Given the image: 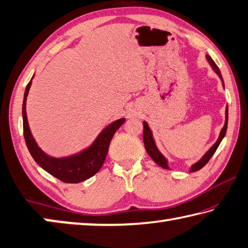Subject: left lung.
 Returning a JSON list of instances; mask_svg holds the SVG:
<instances>
[{
  "label": "left lung",
  "mask_w": 248,
  "mask_h": 248,
  "mask_svg": "<svg viewBox=\"0 0 248 248\" xmlns=\"http://www.w3.org/2000/svg\"><path fill=\"white\" fill-rule=\"evenodd\" d=\"M205 58H207L209 64L211 65L212 70L215 71V72L217 74V77L221 78L222 85H223V87H224V82H223V78H222L220 69L217 68V65L216 64V62L212 60V58L210 57L209 54H205ZM228 111H229V109H228V106H226V109H225V123H224L223 128L221 129L220 134H219V138H217V140L216 141V143L213 144L211 148H210L207 151V152L204 153L203 156L201 157L198 162H196L195 164H192L190 166L189 171H196V170H199L202 169V167L209 162V159L211 158L212 155L215 154V152H216L217 149V146L220 145L221 141L223 140V138H224L225 133H226V129H228V118H229ZM143 127H144V129H143V142H144V146H145L146 152H148V154L150 155L151 157H152L153 161L156 163L157 165H159V166L163 167V169H165V170H170L169 161H167L166 157L161 153V151H159L158 148L156 146V143H155V140H154V138H153L152 130L150 129L149 124H148V123H146V121H143Z\"/></svg>",
  "instance_id": "8db88e82"
}]
</instances>
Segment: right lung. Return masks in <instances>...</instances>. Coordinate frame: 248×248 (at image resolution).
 Here are the masks:
<instances>
[{"label":"right lung","mask_w":248,"mask_h":248,"mask_svg":"<svg viewBox=\"0 0 248 248\" xmlns=\"http://www.w3.org/2000/svg\"><path fill=\"white\" fill-rule=\"evenodd\" d=\"M33 78V77H32ZM28 83L25 90L23 100V129L24 138L26 145L31 152L32 158L41 169H44L49 174L60 179L63 183L77 184L84 182L94 176L103 166L105 158L107 156L108 148L115 132L120 128L125 118H120L112 121L110 124L105 127L96 139L90 146H87L81 152H78L70 156L53 157L46 154L41 150L33 139L31 129H29L27 114H26V100L29 89L31 86V81Z\"/></svg>","instance_id":"1"}]
</instances>
